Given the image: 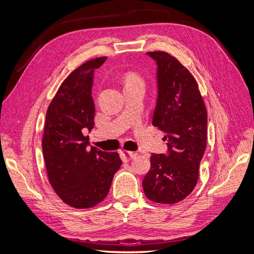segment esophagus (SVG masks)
<instances>
[{
	"label": "esophagus",
	"mask_w": 254,
	"mask_h": 254,
	"mask_svg": "<svg viewBox=\"0 0 254 254\" xmlns=\"http://www.w3.org/2000/svg\"><path fill=\"white\" fill-rule=\"evenodd\" d=\"M136 156H137L136 152L127 151V150L122 151V159H123V161H125V162H127V161L131 160V159H134Z\"/></svg>",
	"instance_id": "obj_1"
}]
</instances>
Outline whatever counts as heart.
<instances>
[{"label": "heart", "mask_w": 254, "mask_h": 254, "mask_svg": "<svg viewBox=\"0 0 254 254\" xmlns=\"http://www.w3.org/2000/svg\"><path fill=\"white\" fill-rule=\"evenodd\" d=\"M124 83H125V86H126V84H143V86H144L143 79L135 73H127L125 75Z\"/></svg>", "instance_id": "1"}]
</instances>
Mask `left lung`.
I'll list each match as a JSON object with an SVG mask.
<instances>
[{
    "label": "left lung",
    "mask_w": 254,
    "mask_h": 254,
    "mask_svg": "<svg viewBox=\"0 0 254 254\" xmlns=\"http://www.w3.org/2000/svg\"><path fill=\"white\" fill-rule=\"evenodd\" d=\"M147 54L158 64L152 125L165 133L168 155L152 153L143 190L153 202L174 204L196 187L206 147L207 114L198 83L188 68L166 52Z\"/></svg>",
    "instance_id": "left-lung-1"
}]
</instances>
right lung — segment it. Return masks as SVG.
<instances>
[{"label":"right lung","mask_w":254,"mask_h":254,"mask_svg":"<svg viewBox=\"0 0 254 254\" xmlns=\"http://www.w3.org/2000/svg\"><path fill=\"white\" fill-rule=\"evenodd\" d=\"M107 57L86 61L60 84L45 118L42 150L52 188L65 204L90 209L108 195L122 165L118 152L88 146L82 130L94 125L93 74Z\"/></svg>","instance_id":"1"}]
</instances>
